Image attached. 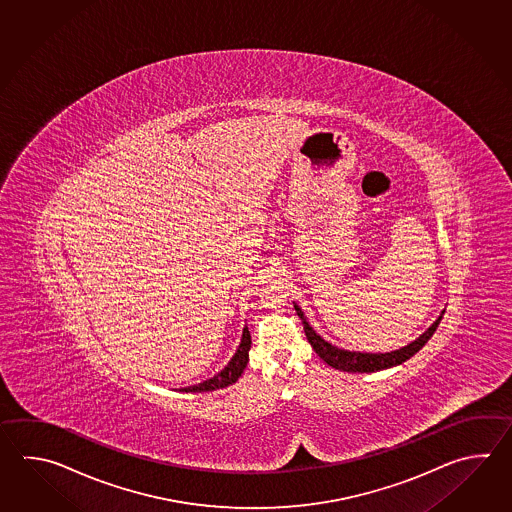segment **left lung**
I'll return each instance as SVG.
<instances>
[{"label": "left lung", "mask_w": 512, "mask_h": 512, "mask_svg": "<svg viewBox=\"0 0 512 512\" xmlns=\"http://www.w3.org/2000/svg\"><path fill=\"white\" fill-rule=\"evenodd\" d=\"M293 304L296 313L302 320V324H304L305 337L315 349L316 355L324 360L327 366H331L335 370L348 371V373H373V371L388 370V368L403 364L410 357H414L415 353L432 338L435 329L441 322V318L445 315V309H443L441 315L435 318L434 324L428 327L425 333H421L419 337L412 340L410 344L403 346V348L386 351V353H364V351H349V349L338 348V346H333L331 342H327L326 338L320 337L316 333L315 327L307 322L302 307L296 302H293Z\"/></svg>", "instance_id": "obj_1"}]
</instances>
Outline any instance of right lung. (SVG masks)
Returning a JSON list of instances; mask_svg holds the SVG:
<instances>
[{"label":"right lung","mask_w":512,"mask_h":512,"mask_svg":"<svg viewBox=\"0 0 512 512\" xmlns=\"http://www.w3.org/2000/svg\"><path fill=\"white\" fill-rule=\"evenodd\" d=\"M251 344V333H249V327L245 326L243 327L240 346L236 349V353L232 355L229 364H227L223 370L219 371V373H216L214 377L207 379V381L199 382V384H194V386H186V388H181L179 392H214V390H221V388H227L230 384H234V382L240 379L241 373L245 371V368H247Z\"/></svg>","instance_id":"obj_1"}]
</instances>
